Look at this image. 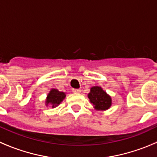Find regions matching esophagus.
<instances>
[{"instance_id":"1","label":"esophagus","mask_w":157,"mask_h":157,"mask_svg":"<svg viewBox=\"0 0 157 157\" xmlns=\"http://www.w3.org/2000/svg\"><path fill=\"white\" fill-rule=\"evenodd\" d=\"M73 92H74V93H80V92H81V90H80V89H73Z\"/></svg>"}]
</instances>
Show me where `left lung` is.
<instances>
[{
  "label": "left lung",
  "mask_w": 157,
  "mask_h": 157,
  "mask_svg": "<svg viewBox=\"0 0 157 157\" xmlns=\"http://www.w3.org/2000/svg\"><path fill=\"white\" fill-rule=\"evenodd\" d=\"M88 98L90 103L93 104L95 109L99 111H105L112 105V98L103 89L100 87H93L90 88L88 94Z\"/></svg>",
  "instance_id": "8db88e82"
}]
</instances>
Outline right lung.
I'll use <instances>...</instances> for the list:
<instances>
[{
  "label": "right lung",
  "instance_id": "1",
  "mask_svg": "<svg viewBox=\"0 0 157 157\" xmlns=\"http://www.w3.org/2000/svg\"><path fill=\"white\" fill-rule=\"evenodd\" d=\"M65 97L66 94L63 92L59 91L56 89H52L46 98V105L50 104L52 105V108H55L63 101V100L65 98Z\"/></svg>",
  "mask_w": 157,
  "mask_h": 157
}]
</instances>
